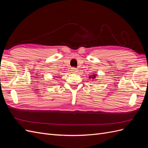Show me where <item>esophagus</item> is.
Returning a JSON list of instances; mask_svg holds the SVG:
<instances>
[{"label":"esophagus","instance_id":"1","mask_svg":"<svg viewBox=\"0 0 148 148\" xmlns=\"http://www.w3.org/2000/svg\"><path fill=\"white\" fill-rule=\"evenodd\" d=\"M77 71H78V70L76 68H71V73H76V72H77Z\"/></svg>","mask_w":148,"mask_h":148}]
</instances>
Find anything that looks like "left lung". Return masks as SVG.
I'll use <instances>...</instances> for the list:
<instances>
[{
  "label": "left lung",
  "instance_id": "left-lung-1",
  "mask_svg": "<svg viewBox=\"0 0 148 148\" xmlns=\"http://www.w3.org/2000/svg\"><path fill=\"white\" fill-rule=\"evenodd\" d=\"M97 75H96V73H93L91 76H89V78L91 79H95V78H96V77H97Z\"/></svg>",
  "mask_w": 148,
  "mask_h": 148
}]
</instances>
